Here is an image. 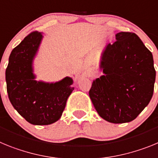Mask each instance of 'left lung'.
I'll list each match as a JSON object with an SVG mask.
<instances>
[{
	"label": "left lung",
	"instance_id": "obj_1",
	"mask_svg": "<svg viewBox=\"0 0 158 158\" xmlns=\"http://www.w3.org/2000/svg\"><path fill=\"white\" fill-rule=\"evenodd\" d=\"M102 54L104 75L93 81L89 96L99 115L113 123L134 120L149 104L156 71L153 54L140 38L118 32Z\"/></svg>",
	"mask_w": 158,
	"mask_h": 158
}]
</instances>
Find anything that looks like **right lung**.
I'll use <instances>...</instances> for the list:
<instances>
[{"mask_svg":"<svg viewBox=\"0 0 158 158\" xmlns=\"http://www.w3.org/2000/svg\"><path fill=\"white\" fill-rule=\"evenodd\" d=\"M41 32L33 31L11 52L5 71L7 92L13 107L28 123L49 125L62 116L74 89L69 77L55 83L35 80L33 60L41 43Z\"/></svg>","mask_w":158,"mask_h":158,"instance_id":"right-lung-1","label":"right lung"}]
</instances>
